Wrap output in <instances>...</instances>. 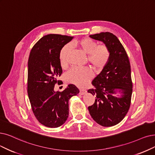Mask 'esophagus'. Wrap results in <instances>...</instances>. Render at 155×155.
I'll use <instances>...</instances> for the list:
<instances>
[{
    "mask_svg": "<svg viewBox=\"0 0 155 155\" xmlns=\"http://www.w3.org/2000/svg\"><path fill=\"white\" fill-rule=\"evenodd\" d=\"M86 93V91L84 90H80V91H79V94L81 95H84Z\"/></svg>",
    "mask_w": 155,
    "mask_h": 155,
    "instance_id": "esophagus-1",
    "label": "esophagus"
}]
</instances>
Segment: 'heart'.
I'll return each mask as SVG.
<instances>
[{
	"instance_id": "heart-1",
	"label": "heart",
	"mask_w": 155,
	"mask_h": 155,
	"mask_svg": "<svg viewBox=\"0 0 155 155\" xmlns=\"http://www.w3.org/2000/svg\"><path fill=\"white\" fill-rule=\"evenodd\" d=\"M76 46L84 54L87 55V60L95 70L99 71L107 64L110 51L108 47L105 45L97 46V43L92 39L85 38L75 42ZM72 51L70 45H65L60 53V60L61 65L65 67L68 64V59ZM93 73L88 67L72 68L65 75L68 83H72L79 88H83L92 78Z\"/></svg>"
}]
</instances>
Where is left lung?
I'll use <instances>...</instances> for the list:
<instances>
[{
  "instance_id": "left-lung-1",
  "label": "left lung",
  "mask_w": 155,
  "mask_h": 155,
  "mask_svg": "<svg viewBox=\"0 0 155 155\" xmlns=\"http://www.w3.org/2000/svg\"><path fill=\"white\" fill-rule=\"evenodd\" d=\"M90 38L106 45L110 57L106 65L91 82L95 88L88 90L96 98L95 103L88 107V110L98 124L112 127L124 118L130 106V64L125 48L113 34L101 32L90 35ZM117 93L120 95L115 96Z\"/></svg>"
}]
</instances>
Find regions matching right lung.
I'll return each instance as SVG.
<instances>
[{"label":"right lung","instance_id":"obj_1","mask_svg":"<svg viewBox=\"0 0 155 155\" xmlns=\"http://www.w3.org/2000/svg\"><path fill=\"white\" fill-rule=\"evenodd\" d=\"M74 37L59 34L43 36L33 46L28 61L27 91L33 113L39 123L50 128L62 125L69 116V101L79 90L69 84L55 91L54 84L62 73L60 53Z\"/></svg>","mask_w":155,"mask_h":155}]
</instances>
